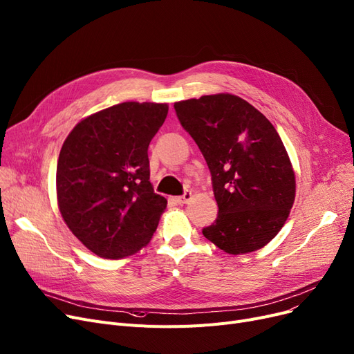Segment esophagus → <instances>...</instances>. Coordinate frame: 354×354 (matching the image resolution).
<instances>
[{"label": "esophagus", "mask_w": 354, "mask_h": 354, "mask_svg": "<svg viewBox=\"0 0 354 354\" xmlns=\"http://www.w3.org/2000/svg\"><path fill=\"white\" fill-rule=\"evenodd\" d=\"M192 199V192L191 191H187L185 194L183 195H180V196H176L175 198V201L178 203V204H180V205H183V204H187V203H189Z\"/></svg>", "instance_id": "esophagus-1"}]
</instances>
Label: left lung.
<instances>
[{
  "label": "left lung",
  "instance_id": "obj_1",
  "mask_svg": "<svg viewBox=\"0 0 354 354\" xmlns=\"http://www.w3.org/2000/svg\"><path fill=\"white\" fill-rule=\"evenodd\" d=\"M204 155L218 215L203 234L230 254L256 252L283 227L295 201V172L272 122L233 94L175 102Z\"/></svg>",
  "mask_w": 354,
  "mask_h": 354
}]
</instances>
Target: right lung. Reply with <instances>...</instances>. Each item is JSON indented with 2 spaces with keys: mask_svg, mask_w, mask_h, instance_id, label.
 Instances as JSON below:
<instances>
[{
  "mask_svg": "<svg viewBox=\"0 0 354 354\" xmlns=\"http://www.w3.org/2000/svg\"><path fill=\"white\" fill-rule=\"evenodd\" d=\"M169 106L121 102L81 120L56 169L57 205L73 236L104 259H122L151 240L167 201L150 183L147 149Z\"/></svg>",
  "mask_w": 354,
  "mask_h": 354,
  "instance_id": "add662e5",
  "label": "right lung"
}]
</instances>
